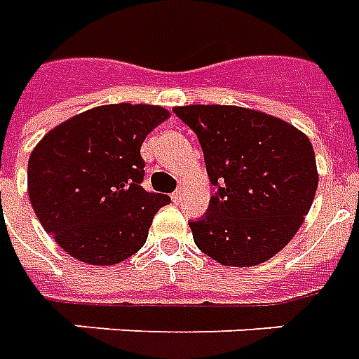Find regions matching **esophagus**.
Here are the masks:
<instances>
[{
    "mask_svg": "<svg viewBox=\"0 0 359 359\" xmlns=\"http://www.w3.org/2000/svg\"><path fill=\"white\" fill-rule=\"evenodd\" d=\"M182 199H184V193H182V191L172 193V201H174V203H180Z\"/></svg>",
    "mask_w": 359,
    "mask_h": 359,
    "instance_id": "1",
    "label": "esophagus"
}]
</instances>
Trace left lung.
Segmentation results:
<instances>
[{
  "mask_svg": "<svg viewBox=\"0 0 359 359\" xmlns=\"http://www.w3.org/2000/svg\"><path fill=\"white\" fill-rule=\"evenodd\" d=\"M197 133L216 193L207 215L189 222L195 245L226 266L265 263L304 224L319 174L306 133L241 106H177Z\"/></svg>",
  "mask_w": 359,
  "mask_h": 359,
  "instance_id": "1",
  "label": "left lung"
}]
</instances>
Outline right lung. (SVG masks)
<instances>
[{
  "label": "right lung",
  "mask_w": 359,
  "mask_h": 359,
  "mask_svg": "<svg viewBox=\"0 0 359 359\" xmlns=\"http://www.w3.org/2000/svg\"><path fill=\"white\" fill-rule=\"evenodd\" d=\"M170 111L108 104L73 116L34 147L29 197L57 245L88 265H118L143 248L168 195L144 191L141 144Z\"/></svg>",
  "instance_id": "right-lung-1"
}]
</instances>
